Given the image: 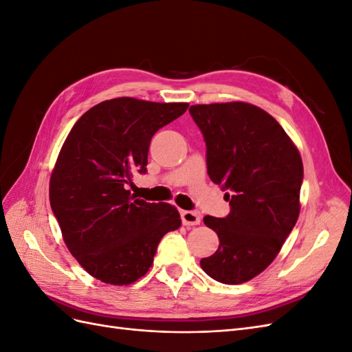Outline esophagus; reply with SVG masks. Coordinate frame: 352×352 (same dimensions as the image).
<instances>
[{"label": "esophagus", "instance_id": "esophagus-1", "mask_svg": "<svg viewBox=\"0 0 352 352\" xmlns=\"http://www.w3.org/2000/svg\"><path fill=\"white\" fill-rule=\"evenodd\" d=\"M180 217H182V223L185 226H195V225H199V221H201V216L197 211L184 210V211H180Z\"/></svg>", "mask_w": 352, "mask_h": 352}]
</instances>
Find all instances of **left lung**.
<instances>
[{
    "label": "left lung",
    "instance_id": "8db88e82",
    "mask_svg": "<svg viewBox=\"0 0 352 352\" xmlns=\"http://www.w3.org/2000/svg\"><path fill=\"white\" fill-rule=\"evenodd\" d=\"M207 145V172L221 186L230 212L206 216L219 250L199 261L210 278L248 282L279 254L300 216L302 160L283 127L248 102L190 105Z\"/></svg>",
    "mask_w": 352,
    "mask_h": 352
}]
</instances>
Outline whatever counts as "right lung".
Here are the masks:
<instances>
[{"label": "right lung", "instance_id": "obj_1", "mask_svg": "<svg viewBox=\"0 0 352 352\" xmlns=\"http://www.w3.org/2000/svg\"><path fill=\"white\" fill-rule=\"evenodd\" d=\"M186 102L129 97L102 101L74 123L50 179V202L63 239L82 267L110 285L150 270L162 238L180 228L167 202L131 195L132 175L146 173L154 133L182 116Z\"/></svg>", "mask_w": 352, "mask_h": 352}]
</instances>
